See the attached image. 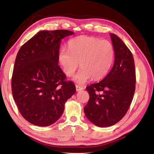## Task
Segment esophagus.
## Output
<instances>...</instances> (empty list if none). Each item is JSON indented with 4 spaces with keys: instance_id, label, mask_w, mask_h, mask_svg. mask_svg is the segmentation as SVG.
Masks as SVG:
<instances>
[{
    "instance_id": "34e87169",
    "label": "esophagus",
    "mask_w": 154,
    "mask_h": 154,
    "mask_svg": "<svg viewBox=\"0 0 154 154\" xmlns=\"http://www.w3.org/2000/svg\"><path fill=\"white\" fill-rule=\"evenodd\" d=\"M76 88L77 91H80L81 90H83L84 88L83 86H79V85H76Z\"/></svg>"
}]
</instances>
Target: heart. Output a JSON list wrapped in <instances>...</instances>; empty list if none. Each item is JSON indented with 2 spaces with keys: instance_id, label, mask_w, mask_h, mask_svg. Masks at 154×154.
<instances>
[{
  "instance_id": "b5f03b06",
  "label": "heart",
  "mask_w": 154,
  "mask_h": 154,
  "mask_svg": "<svg viewBox=\"0 0 154 154\" xmlns=\"http://www.w3.org/2000/svg\"><path fill=\"white\" fill-rule=\"evenodd\" d=\"M112 43L108 40L80 36L68 42V51L64 48L59 52L58 60L64 73L73 76L79 66L82 68L73 80L83 84L90 78L98 80L108 73L114 60Z\"/></svg>"
}]
</instances>
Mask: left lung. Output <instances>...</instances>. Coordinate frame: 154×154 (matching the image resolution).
Here are the masks:
<instances>
[{"mask_svg":"<svg viewBox=\"0 0 154 154\" xmlns=\"http://www.w3.org/2000/svg\"><path fill=\"white\" fill-rule=\"evenodd\" d=\"M110 36L115 51L114 66L100 82L86 87L90 98L84 108L87 118L100 127L110 126L123 118L136 89L132 54L118 36L110 34Z\"/></svg>","mask_w":154,"mask_h":154,"instance_id":"1","label":"left lung"}]
</instances>
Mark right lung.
<instances>
[{
	"mask_svg": "<svg viewBox=\"0 0 154 154\" xmlns=\"http://www.w3.org/2000/svg\"><path fill=\"white\" fill-rule=\"evenodd\" d=\"M74 32L42 30L21 46L12 76V92L25 120L38 126L54 124L63 114L64 104L76 92L58 66L60 41Z\"/></svg>",
	"mask_w": 154,
	"mask_h": 154,
	"instance_id": "add662e5",
	"label": "right lung"
}]
</instances>
